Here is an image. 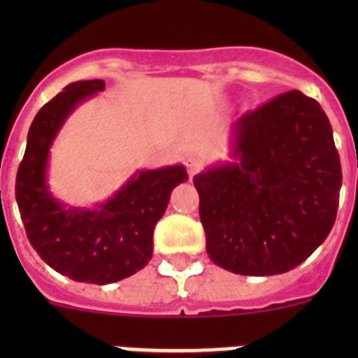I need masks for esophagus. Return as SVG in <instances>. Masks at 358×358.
<instances>
[{
	"mask_svg": "<svg viewBox=\"0 0 358 358\" xmlns=\"http://www.w3.org/2000/svg\"><path fill=\"white\" fill-rule=\"evenodd\" d=\"M185 164H186V170H188L189 179H192V177H194L195 173L202 169V159L197 156H189L185 159Z\"/></svg>",
	"mask_w": 358,
	"mask_h": 358,
	"instance_id": "esophagus-1",
	"label": "esophagus"
}]
</instances>
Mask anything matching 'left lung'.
<instances>
[{"label": "left lung", "mask_w": 358, "mask_h": 358, "mask_svg": "<svg viewBox=\"0 0 358 358\" xmlns=\"http://www.w3.org/2000/svg\"><path fill=\"white\" fill-rule=\"evenodd\" d=\"M233 161L194 177L206 252L242 276L297 267L330 235L343 185L328 116L289 91L236 120Z\"/></svg>", "instance_id": "left-lung-1"}]
</instances>
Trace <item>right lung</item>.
Listing matches in <instances>:
<instances>
[{
	"instance_id": "1",
	"label": "right lung",
	"mask_w": 358,
	"mask_h": 358,
	"mask_svg": "<svg viewBox=\"0 0 358 358\" xmlns=\"http://www.w3.org/2000/svg\"><path fill=\"white\" fill-rule=\"evenodd\" d=\"M106 90L103 80H80L41 107L28 131L15 177V201L31 248L69 280L107 285L141 271L154 251V227L177 185L188 181L182 164L138 170L115 195L94 208L66 206L46 182L50 148L84 100Z\"/></svg>"
}]
</instances>
